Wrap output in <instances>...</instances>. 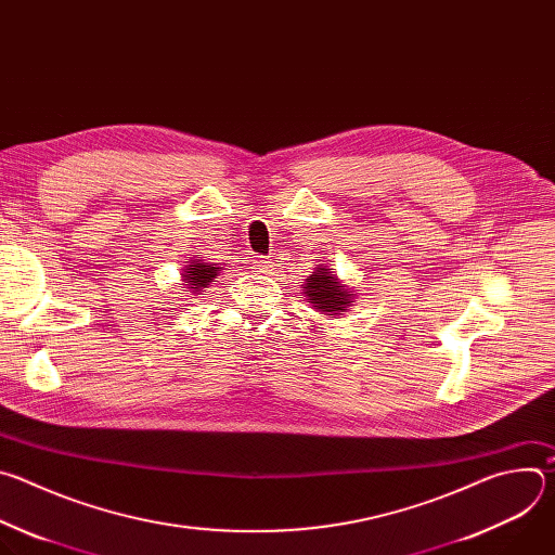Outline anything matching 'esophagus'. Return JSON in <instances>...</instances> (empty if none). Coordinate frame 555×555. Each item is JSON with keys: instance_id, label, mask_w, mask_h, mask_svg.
<instances>
[{"instance_id": "1", "label": "esophagus", "mask_w": 555, "mask_h": 555, "mask_svg": "<svg viewBox=\"0 0 555 555\" xmlns=\"http://www.w3.org/2000/svg\"><path fill=\"white\" fill-rule=\"evenodd\" d=\"M253 266H255L257 272H270V261H268L266 257H257V259L253 261Z\"/></svg>"}]
</instances>
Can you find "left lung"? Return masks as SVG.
Returning <instances> with one entry per match:
<instances>
[{
    "instance_id": "8db88e82",
    "label": "left lung",
    "mask_w": 555,
    "mask_h": 555,
    "mask_svg": "<svg viewBox=\"0 0 555 555\" xmlns=\"http://www.w3.org/2000/svg\"><path fill=\"white\" fill-rule=\"evenodd\" d=\"M302 294H305V300L311 302L315 311H323L332 315V319L336 313L347 311V307H351L356 298L349 292V287L343 285L336 274H332V268L327 266L315 268V272L307 276Z\"/></svg>"
}]
</instances>
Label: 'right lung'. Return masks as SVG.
Masks as SVG:
<instances>
[{"label":"right lung","mask_w":555,"mask_h":555,"mask_svg":"<svg viewBox=\"0 0 555 555\" xmlns=\"http://www.w3.org/2000/svg\"><path fill=\"white\" fill-rule=\"evenodd\" d=\"M221 268H217V263H206L204 259H195L191 261L184 272H182V279L186 283V292H193V294H199L204 287L210 285L212 279H217Z\"/></svg>","instance_id":"1"}]
</instances>
